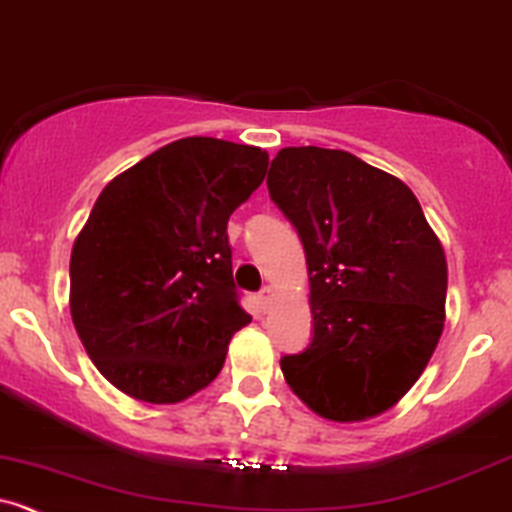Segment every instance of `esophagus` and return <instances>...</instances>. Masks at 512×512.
I'll return each mask as SVG.
<instances>
[{
  "label": "esophagus",
  "instance_id": "34e87169",
  "mask_svg": "<svg viewBox=\"0 0 512 512\" xmlns=\"http://www.w3.org/2000/svg\"><path fill=\"white\" fill-rule=\"evenodd\" d=\"M257 301H260V306H262V309H270V306H272V301H274V289L272 287H265V289H262V292L260 294H257Z\"/></svg>",
  "mask_w": 512,
  "mask_h": 512
}]
</instances>
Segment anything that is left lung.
<instances>
[{
  "mask_svg": "<svg viewBox=\"0 0 512 512\" xmlns=\"http://www.w3.org/2000/svg\"><path fill=\"white\" fill-rule=\"evenodd\" d=\"M267 188L304 245L314 316L306 351L279 360L284 380L331 422L378 417L444 331V247L410 188L341 149H279Z\"/></svg>",
  "mask_w": 512,
  "mask_h": 512,
  "instance_id": "1",
  "label": "left lung"
}]
</instances>
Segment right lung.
Listing matches in <instances>:
<instances>
[{
  "label": "right lung",
  "instance_id": "1",
  "mask_svg": "<svg viewBox=\"0 0 512 512\" xmlns=\"http://www.w3.org/2000/svg\"><path fill=\"white\" fill-rule=\"evenodd\" d=\"M260 147L186 137L110 181L71 252V316L95 368L139 402L211 385L250 324L228 218L265 181Z\"/></svg>",
  "mask_w": 512,
  "mask_h": 512
}]
</instances>
